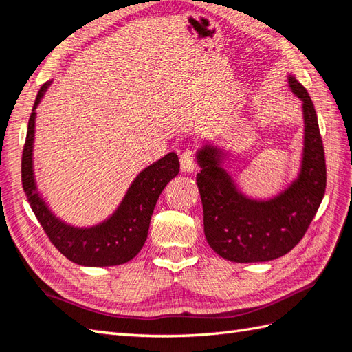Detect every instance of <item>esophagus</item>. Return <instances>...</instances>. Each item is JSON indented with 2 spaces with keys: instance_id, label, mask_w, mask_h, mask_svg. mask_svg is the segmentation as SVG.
<instances>
[{
  "instance_id": "1",
  "label": "esophagus",
  "mask_w": 352,
  "mask_h": 352,
  "mask_svg": "<svg viewBox=\"0 0 352 352\" xmlns=\"http://www.w3.org/2000/svg\"><path fill=\"white\" fill-rule=\"evenodd\" d=\"M180 166L183 172H189V174L197 169L195 154H193V151H190V149H188V151H184L180 155Z\"/></svg>"
}]
</instances>
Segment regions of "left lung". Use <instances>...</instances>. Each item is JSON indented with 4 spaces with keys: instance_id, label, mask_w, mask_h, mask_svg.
Returning a JSON list of instances; mask_svg holds the SVG:
<instances>
[{
    "instance_id": "left-lung-1",
    "label": "left lung",
    "mask_w": 352,
    "mask_h": 352,
    "mask_svg": "<svg viewBox=\"0 0 352 352\" xmlns=\"http://www.w3.org/2000/svg\"><path fill=\"white\" fill-rule=\"evenodd\" d=\"M287 83L302 102L304 148L300 174L278 195L254 199L239 190L222 168L231 155L227 149L204 145L197 153L206 239L216 254L236 263L287 254L305 234L324 198L327 168L316 110L300 81L289 76Z\"/></svg>"
}]
</instances>
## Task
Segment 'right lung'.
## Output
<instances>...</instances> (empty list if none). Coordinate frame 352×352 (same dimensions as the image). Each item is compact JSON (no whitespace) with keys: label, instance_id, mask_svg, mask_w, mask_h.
Instances as JSON below:
<instances>
[{"label":"right lung","instance_id":"add662e5","mask_svg":"<svg viewBox=\"0 0 352 352\" xmlns=\"http://www.w3.org/2000/svg\"><path fill=\"white\" fill-rule=\"evenodd\" d=\"M50 85L51 81L41 87L32 116L28 119L21 169L25 197L50 241L66 258L77 265L92 267L126 263L138 256L146 241L149 222L162 190L180 172L178 155L169 153L142 169L130 184L121 204L107 219L92 227H74L71 223H66L51 212L41 192L37 190L34 178L33 144L36 109Z\"/></svg>","mask_w":352,"mask_h":352}]
</instances>
